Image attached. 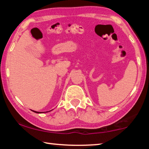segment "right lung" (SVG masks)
I'll return each instance as SVG.
<instances>
[{
	"instance_id": "add662e5",
	"label": "right lung",
	"mask_w": 149,
	"mask_h": 149,
	"mask_svg": "<svg viewBox=\"0 0 149 149\" xmlns=\"http://www.w3.org/2000/svg\"><path fill=\"white\" fill-rule=\"evenodd\" d=\"M34 112H36V113H40V112H36V111H33Z\"/></svg>"
}]
</instances>
